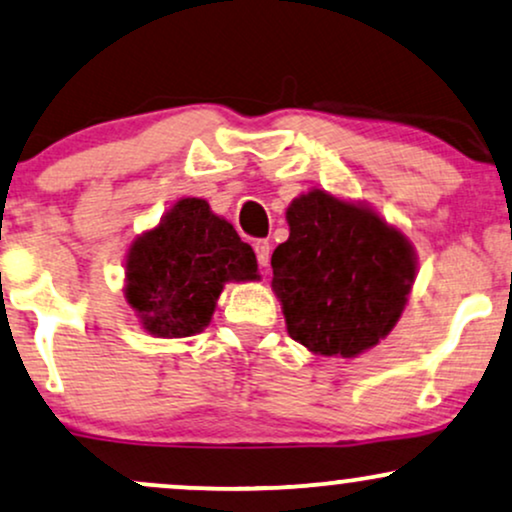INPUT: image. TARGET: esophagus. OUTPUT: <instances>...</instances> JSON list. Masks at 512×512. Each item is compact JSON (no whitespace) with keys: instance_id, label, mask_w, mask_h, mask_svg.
Here are the masks:
<instances>
[{"instance_id":"1","label":"esophagus","mask_w":512,"mask_h":512,"mask_svg":"<svg viewBox=\"0 0 512 512\" xmlns=\"http://www.w3.org/2000/svg\"><path fill=\"white\" fill-rule=\"evenodd\" d=\"M255 255H257V262H260V267H267L269 257H272V245H269L267 240H257Z\"/></svg>"}]
</instances>
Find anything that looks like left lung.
I'll list each match as a JSON object with an SVG mask.
<instances>
[{"label": "left lung", "mask_w": 512, "mask_h": 512, "mask_svg": "<svg viewBox=\"0 0 512 512\" xmlns=\"http://www.w3.org/2000/svg\"><path fill=\"white\" fill-rule=\"evenodd\" d=\"M272 291L288 336L310 353L357 357L391 334L417 276L410 238L365 202L312 188L286 209Z\"/></svg>", "instance_id": "obj_1"}]
</instances>
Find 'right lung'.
<instances>
[{
    "instance_id": "add662e5",
    "label": "right lung",
    "mask_w": 512,
    "mask_h": 512,
    "mask_svg": "<svg viewBox=\"0 0 512 512\" xmlns=\"http://www.w3.org/2000/svg\"><path fill=\"white\" fill-rule=\"evenodd\" d=\"M229 281H260L255 252L202 197H183L126 252L123 298L147 334L186 338L212 322Z\"/></svg>"
}]
</instances>
